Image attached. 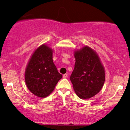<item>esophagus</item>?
Instances as JSON below:
<instances>
[{
	"label": "esophagus",
	"instance_id": "34e87169",
	"mask_svg": "<svg viewBox=\"0 0 130 130\" xmlns=\"http://www.w3.org/2000/svg\"><path fill=\"white\" fill-rule=\"evenodd\" d=\"M67 77H68V74H65L63 75V78H67Z\"/></svg>",
	"mask_w": 130,
	"mask_h": 130
}]
</instances>
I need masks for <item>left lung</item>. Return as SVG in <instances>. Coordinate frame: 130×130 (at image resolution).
I'll list each match as a JSON object with an SVG mask.
<instances>
[{"label":"left lung","instance_id":"1","mask_svg":"<svg viewBox=\"0 0 130 130\" xmlns=\"http://www.w3.org/2000/svg\"><path fill=\"white\" fill-rule=\"evenodd\" d=\"M75 63L70 80L75 93L83 100L93 97L105 82V69L95 51L85 45L74 52Z\"/></svg>","mask_w":130,"mask_h":130}]
</instances>
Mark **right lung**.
Returning a JSON list of instances; mask_svg holds the SVG:
<instances>
[{
	"instance_id": "1",
	"label": "right lung",
	"mask_w": 130,
	"mask_h": 130,
	"mask_svg": "<svg viewBox=\"0 0 130 130\" xmlns=\"http://www.w3.org/2000/svg\"><path fill=\"white\" fill-rule=\"evenodd\" d=\"M53 53L51 47L42 44L35 49L26 66V85L29 91L38 97L48 96L62 78L53 63Z\"/></svg>"
}]
</instances>
